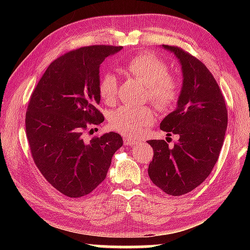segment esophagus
<instances>
[{"instance_id":"esophagus-1","label":"esophagus","mask_w":250,"mask_h":250,"mask_svg":"<svg viewBox=\"0 0 250 250\" xmlns=\"http://www.w3.org/2000/svg\"><path fill=\"white\" fill-rule=\"evenodd\" d=\"M124 142L125 146H133V145H135V143H138L137 141L133 140V139H129V138L124 139Z\"/></svg>"}]
</instances>
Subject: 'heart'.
Masks as SVG:
<instances>
[{"mask_svg":"<svg viewBox=\"0 0 250 250\" xmlns=\"http://www.w3.org/2000/svg\"><path fill=\"white\" fill-rule=\"evenodd\" d=\"M129 75L146 86L147 98L160 111H170L180 98L181 86L174 76L168 74V66L152 54H140L130 58L125 66ZM117 76L105 73L100 78L98 91L107 104H115L118 94ZM154 115L149 107L125 105L117 109L110 118V125L126 137L137 138L153 124Z\"/></svg>","mask_w":250,"mask_h":250,"instance_id":"heart-1","label":"heart"}]
</instances>
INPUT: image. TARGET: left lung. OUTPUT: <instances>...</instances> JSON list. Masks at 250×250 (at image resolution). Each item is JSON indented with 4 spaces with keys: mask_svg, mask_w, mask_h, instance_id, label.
I'll list each match as a JSON object with an SVG mask.
<instances>
[{
    "mask_svg": "<svg viewBox=\"0 0 250 250\" xmlns=\"http://www.w3.org/2000/svg\"><path fill=\"white\" fill-rule=\"evenodd\" d=\"M179 59L183 83L177 107L164 118L160 129L179 141L168 147L164 140H150L153 159L147 173L168 195L193 191L216 164L227 129V109L218 83L207 67L177 46L162 45Z\"/></svg>",
    "mask_w": 250,
    "mask_h": 250,
    "instance_id": "1",
    "label": "left lung"
}]
</instances>
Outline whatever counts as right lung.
Segmentation results:
<instances>
[{
  "instance_id": "right-lung-1",
  "label": "right lung",
  "mask_w": 250,
  "mask_h": 250,
  "mask_svg": "<svg viewBox=\"0 0 250 250\" xmlns=\"http://www.w3.org/2000/svg\"><path fill=\"white\" fill-rule=\"evenodd\" d=\"M121 49L94 45L62 55L48 66L29 99L25 125L33 160L45 179L68 197L94 191L124 145L116 132L83 140L88 125L104 120L97 109L101 62Z\"/></svg>"
}]
</instances>
